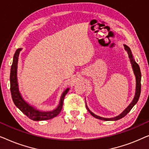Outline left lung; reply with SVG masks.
Segmentation results:
<instances>
[{"label": "left lung", "mask_w": 149, "mask_h": 149, "mask_svg": "<svg viewBox=\"0 0 149 149\" xmlns=\"http://www.w3.org/2000/svg\"><path fill=\"white\" fill-rule=\"evenodd\" d=\"M124 47H125V49L126 52H127L128 54V57L130 58V61L131 62L132 66V69H133L134 75L136 77V91H135V95H134V97L133 100H132V102L128 105V107L126 108V109L124 110V111L122 112V113L120 114V115L116 116L115 117H112V118H104V117H100V116H97L96 115H95L94 113H92L90 110L88 109L87 106L86 104V108L87 109V111L89 112V113L91 114L93 117H94L95 118L98 119H101L103 120V121H117V120H119L121 118H123L125 117V116L127 115V114L129 113V112L131 111V109L134 107V106L137 103V102L138 101V99L140 97V91H141V72H140V67L138 66V64L135 62L134 59V56L132 54L131 49H130L129 47H127L125 45H124ZM85 104H86V101H85Z\"/></svg>", "instance_id": "1"}]
</instances>
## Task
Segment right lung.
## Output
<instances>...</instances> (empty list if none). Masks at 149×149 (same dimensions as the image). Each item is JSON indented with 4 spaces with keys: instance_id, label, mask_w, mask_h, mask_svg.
<instances>
[{
    "instance_id": "right-lung-1",
    "label": "right lung",
    "mask_w": 149,
    "mask_h": 149,
    "mask_svg": "<svg viewBox=\"0 0 149 149\" xmlns=\"http://www.w3.org/2000/svg\"><path fill=\"white\" fill-rule=\"evenodd\" d=\"M22 48L17 49L14 54L13 63L11 68V73H10V89H11V97L15 105L28 118L33 121H45V120L51 119L54 118L60 113L62 111L63 102L65 95L70 88H67L64 91L61 95L60 102L56 109L50 111H40L35 107H32L28 104L25 100L23 98L22 95L19 90V85L17 82V62L18 58L20 51Z\"/></svg>"
}]
</instances>
